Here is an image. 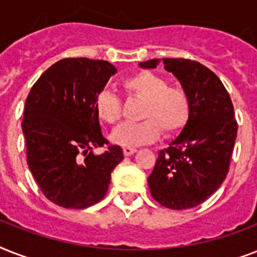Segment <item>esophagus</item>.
I'll return each mask as SVG.
<instances>
[{
  "label": "esophagus",
  "instance_id": "obj_1",
  "mask_svg": "<svg viewBox=\"0 0 257 257\" xmlns=\"http://www.w3.org/2000/svg\"><path fill=\"white\" fill-rule=\"evenodd\" d=\"M136 152H137V149H135V148H126V147L124 148L125 156H132L133 153H136Z\"/></svg>",
  "mask_w": 257,
  "mask_h": 257
}]
</instances>
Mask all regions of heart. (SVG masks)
Returning <instances> with one entry per match:
<instances>
[{
  "mask_svg": "<svg viewBox=\"0 0 257 257\" xmlns=\"http://www.w3.org/2000/svg\"><path fill=\"white\" fill-rule=\"evenodd\" d=\"M122 89L129 96L144 101L139 122H124L112 133V140L126 148L149 144L164 136H173L185 126L191 113L189 97L179 86H168L165 78L149 70L124 78ZM96 112L101 120L114 124L121 118V100L110 90L101 92L96 98Z\"/></svg>",
  "mask_w": 257,
  "mask_h": 257,
  "instance_id": "heart-1",
  "label": "heart"
}]
</instances>
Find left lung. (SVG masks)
Segmentation results:
<instances>
[{"label":"left lung","mask_w":257,"mask_h":257,"mask_svg":"<svg viewBox=\"0 0 257 257\" xmlns=\"http://www.w3.org/2000/svg\"><path fill=\"white\" fill-rule=\"evenodd\" d=\"M161 61L189 97L191 113L181 133L159 152L148 185L157 203L180 211L197 207L223 184L237 122L231 97L212 70L185 58H156L139 65L155 69Z\"/></svg>","instance_id":"obj_1"}]
</instances>
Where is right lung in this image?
<instances>
[{
    "instance_id": "add662e5",
    "label": "right lung",
    "mask_w": 257,
    "mask_h": 257,
    "mask_svg": "<svg viewBox=\"0 0 257 257\" xmlns=\"http://www.w3.org/2000/svg\"><path fill=\"white\" fill-rule=\"evenodd\" d=\"M116 72L102 60L65 58L48 68L28 94L21 124L26 160L42 193L60 207L98 203L124 159L118 145L93 152L108 144L96 98Z\"/></svg>"
}]
</instances>
